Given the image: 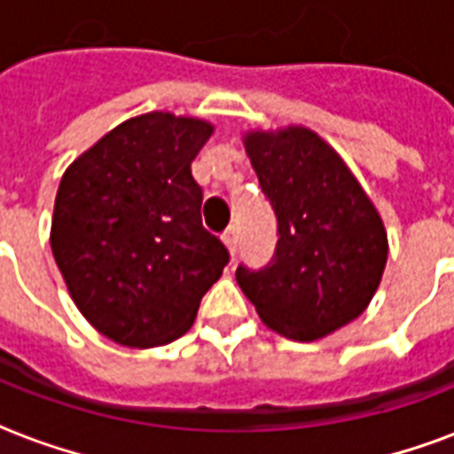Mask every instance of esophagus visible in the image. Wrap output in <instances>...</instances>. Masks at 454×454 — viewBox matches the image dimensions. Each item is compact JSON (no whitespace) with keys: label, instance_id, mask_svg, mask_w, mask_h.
Masks as SVG:
<instances>
[{"label":"esophagus","instance_id":"esophagus-1","mask_svg":"<svg viewBox=\"0 0 454 454\" xmlns=\"http://www.w3.org/2000/svg\"><path fill=\"white\" fill-rule=\"evenodd\" d=\"M223 245H226L231 254H235V250H238V228H228L226 233H223Z\"/></svg>","mask_w":454,"mask_h":454}]
</instances>
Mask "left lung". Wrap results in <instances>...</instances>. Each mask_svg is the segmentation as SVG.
Wrapping results in <instances>:
<instances>
[{
	"instance_id": "left-lung-1",
	"label": "left lung",
	"mask_w": 454,
	"mask_h": 454,
	"mask_svg": "<svg viewBox=\"0 0 454 454\" xmlns=\"http://www.w3.org/2000/svg\"><path fill=\"white\" fill-rule=\"evenodd\" d=\"M242 145L278 219L264 269L235 271L259 319L290 340L335 333L369 307L388 262L372 197L331 145L304 126L247 130Z\"/></svg>"
}]
</instances>
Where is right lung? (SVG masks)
<instances>
[{
	"label": "right lung",
	"mask_w": 454,
	"mask_h": 454,
	"mask_svg": "<svg viewBox=\"0 0 454 454\" xmlns=\"http://www.w3.org/2000/svg\"><path fill=\"white\" fill-rule=\"evenodd\" d=\"M214 126L150 112L74 159L59 183L51 254L81 314L109 340L159 348L190 331L228 250L204 231L190 171Z\"/></svg>",
	"instance_id": "add662e5"
}]
</instances>
